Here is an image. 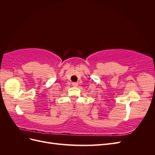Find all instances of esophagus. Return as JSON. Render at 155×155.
<instances>
[{
    "label": "esophagus",
    "mask_w": 155,
    "mask_h": 155,
    "mask_svg": "<svg viewBox=\"0 0 155 155\" xmlns=\"http://www.w3.org/2000/svg\"><path fill=\"white\" fill-rule=\"evenodd\" d=\"M72 85L74 87H77L78 85V83H76V82H74V83H72Z\"/></svg>",
    "instance_id": "esophagus-1"
}]
</instances>
